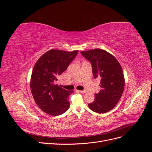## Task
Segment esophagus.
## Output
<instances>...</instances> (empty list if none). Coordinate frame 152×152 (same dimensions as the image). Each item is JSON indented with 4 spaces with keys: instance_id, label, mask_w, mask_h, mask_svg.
<instances>
[{
    "instance_id": "obj_1",
    "label": "esophagus",
    "mask_w": 152,
    "mask_h": 152,
    "mask_svg": "<svg viewBox=\"0 0 152 152\" xmlns=\"http://www.w3.org/2000/svg\"><path fill=\"white\" fill-rule=\"evenodd\" d=\"M79 92V93H86V91H85V90H84V91H78Z\"/></svg>"
}]
</instances>
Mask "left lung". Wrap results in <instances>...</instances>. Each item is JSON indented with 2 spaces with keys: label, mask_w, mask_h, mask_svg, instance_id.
I'll return each mask as SVG.
<instances>
[{
  "label": "left lung",
  "mask_w": 152,
  "mask_h": 152,
  "mask_svg": "<svg viewBox=\"0 0 152 152\" xmlns=\"http://www.w3.org/2000/svg\"><path fill=\"white\" fill-rule=\"evenodd\" d=\"M80 53L91 63L94 79H101V90L95 94L94 101L88 104L89 107L96 113H107L115 107L123 93L125 79L121 65L113 55L103 49Z\"/></svg>",
  "instance_id": "8db88e82"
}]
</instances>
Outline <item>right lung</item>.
Segmentation results:
<instances>
[{
	"label": "right lung",
	"instance_id": "add662e5",
	"mask_svg": "<svg viewBox=\"0 0 152 152\" xmlns=\"http://www.w3.org/2000/svg\"><path fill=\"white\" fill-rule=\"evenodd\" d=\"M78 52L50 49L40 56L34 66L30 80L31 94L38 107L50 115H61L70 107L68 98L73 91L64 89L55 83L57 77L66 70Z\"/></svg>",
	"mask_w": 152,
	"mask_h": 152
}]
</instances>
